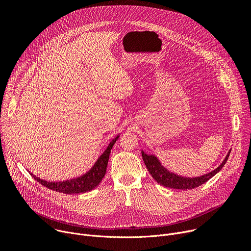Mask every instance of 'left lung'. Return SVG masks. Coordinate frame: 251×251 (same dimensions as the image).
Returning a JSON list of instances; mask_svg holds the SVG:
<instances>
[{"label": "left lung", "instance_id": "left-lung-1", "mask_svg": "<svg viewBox=\"0 0 251 251\" xmlns=\"http://www.w3.org/2000/svg\"><path fill=\"white\" fill-rule=\"evenodd\" d=\"M230 151L231 150H229L225 159L222 161V163L218 166V168L215 169L211 173H208L204 176H197V177L180 176L175 173H171L169 170H166L164 168V166L161 164V162L159 161V159L154 154H147L143 151V150L141 151V154L149 174L151 175V176L158 183H160L161 186L171 188V189H176V190H190V189H194L203 185V183H205L210 178H212L217 173H219L225 165L229 157Z\"/></svg>", "mask_w": 251, "mask_h": 251}]
</instances>
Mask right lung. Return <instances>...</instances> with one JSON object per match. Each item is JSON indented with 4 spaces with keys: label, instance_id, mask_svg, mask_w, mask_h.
I'll return each mask as SVG.
<instances>
[{
    "label": "right lung",
    "instance_id": "obj_1",
    "mask_svg": "<svg viewBox=\"0 0 251 251\" xmlns=\"http://www.w3.org/2000/svg\"><path fill=\"white\" fill-rule=\"evenodd\" d=\"M119 137L120 135H117L109 143L105 151L100 155V157L97 159L95 164L92 166V169L89 172H87L85 175H81L80 176L74 177L72 179L62 180V181H48L40 177H37L30 172L29 173L33 177H34V179H36L39 183H41L42 186L55 192L69 194V195L90 192L102 181L107 171V165H108V160L111 153V149Z\"/></svg>",
    "mask_w": 251,
    "mask_h": 251
}]
</instances>
